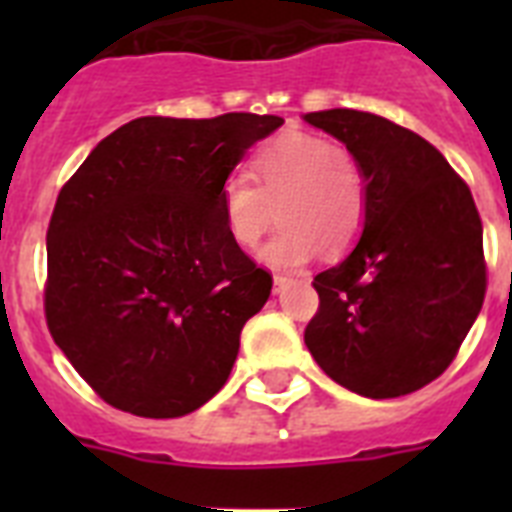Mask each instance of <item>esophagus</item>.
I'll list each match as a JSON object with an SVG mask.
<instances>
[{
	"instance_id": "obj_1",
	"label": "esophagus",
	"mask_w": 512,
	"mask_h": 512,
	"mask_svg": "<svg viewBox=\"0 0 512 512\" xmlns=\"http://www.w3.org/2000/svg\"><path fill=\"white\" fill-rule=\"evenodd\" d=\"M292 284H295V279H292V276H281V273H276V276H273V295L287 292V287H292Z\"/></svg>"
}]
</instances>
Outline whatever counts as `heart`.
Instances as JSON below:
<instances>
[{
	"instance_id": "obj_1",
	"label": "heart",
	"mask_w": 512,
	"mask_h": 512,
	"mask_svg": "<svg viewBox=\"0 0 512 512\" xmlns=\"http://www.w3.org/2000/svg\"><path fill=\"white\" fill-rule=\"evenodd\" d=\"M252 180L231 175L220 185V215L228 236L252 249L279 206L281 231L263 249L268 268H300L319 255L342 252L361 231L366 212L364 172L348 148L308 132H284L255 154Z\"/></svg>"
}]
</instances>
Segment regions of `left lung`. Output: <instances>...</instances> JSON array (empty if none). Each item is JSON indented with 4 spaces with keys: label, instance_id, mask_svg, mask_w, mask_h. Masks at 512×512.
I'll return each instance as SVG.
<instances>
[{
    "label": "left lung",
    "instance_id": "left-lung-1",
    "mask_svg": "<svg viewBox=\"0 0 512 512\" xmlns=\"http://www.w3.org/2000/svg\"><path fill=\"white\" fill-rule=\"evenodd\" d=\"M348 148L364 172L361 239L319 273L305 329L316 364L366 398H398L444 372L481 313L484 228L462 177L428 140L377 114L303 116Z\"/></svg>",
    "mask_w": 512,
    "mask_h": 512
}]
</instances>
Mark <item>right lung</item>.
<instances>
[{
	"instance_id": "obj_1",
	"label": "right lung",
	"mask_w": 512,
	"mask_h": 512,
	"mask_svg": "<svg viewBox=\"0 0 512 512\" xmlns=\"http://www.w3.org/2000/svg\"><path fill=\"white\" fill-rule=\"evenodd\" d=\"M281 124L140 116L63 185L47 228V327L106 404L170 420L225 385L273 281L225 231L220 185Z\"/></svg>"
}]
</instances>
